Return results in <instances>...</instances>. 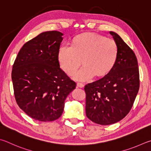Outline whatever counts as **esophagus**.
<instances>
[{
	"label": "esophagus",
	"mask_w": 151,
	"mask_h": 151,
	"mask_svg": "<svg viewBox=\"0 0 151 151\" xmlns=\"http://www.w3.org/2000/svg\"><path fill=\"white\" fill-rule=\"evenodd\" d=\"M77 87L78 88H82L84 87V85L83 84H82L81 83H77Z\"/></svg>",
	"instance_id": "34e87169"
}]
</instances>
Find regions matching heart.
I'll list each match as a JSON object with an SVG mask.
<instances>
[{"label":"heart","mask_w":151,"mask_h":151,"mask_svg":"<svg viewBox=\"0 0 151 151\" xmlns=\"http://www.w3.org/2000/svg\"><path fill=\"white\" fill-rule=\"evenodd\" d=\"M58 61L68 76H73L81 64L84 67L75 76L78 80H97L109 75L118 57V47L113 39L100 34L86 32L74 37L71 46L63 45L58 51Z\"/></svg>","instance_id":"heart-1"}]
</instances>
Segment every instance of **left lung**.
Listing matches in <instances>:
<instances>
[{
  "instance_id": "1",
  "label": "left lung",
  "mask_w": 151,
  "mask_h": 151,
  "mask_svg": "<svg viewBox=\"0 0 151 151\" xmlns=\"http://www.w3.org/2000/svg\"><path fill=\"white\" fill-rule=\"evenodd\" d=\"M118 47L117 62L106 77L86 85V112L91 121L107 125L118 122L130 111L140 86L135 54L122 38L110 32Z\"/></svg>"
}]
</instances>
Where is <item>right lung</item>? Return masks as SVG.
<instances>
[{
    "instance_id": "obj_1",
    "label": "right lung",
    "mask_w": 151,
    "mask_h": 151,
    "mask_svg": "<svg viewBox=\"0 0 151 151\" xmlns=\"http://www.w3.org/2000/svg\"><path fill=\"white\" fill-rule=\"evenodd\" d=\"M62 35L58 31L45 32L26 42L12 65L16 101L35 120L59 118L66 97L76 87L60 68L58 55Z\"/></svg>"
}]
</instances>
